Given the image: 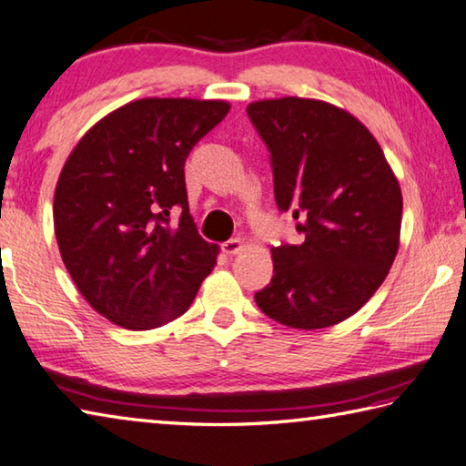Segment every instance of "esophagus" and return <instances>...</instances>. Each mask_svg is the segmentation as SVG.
<instances>
[{"mask_svg": "<svg viewBox=\"0 0 466 466\" xmlns=\"http://www.w3.org/2000/svg\"><path fill=\"white\" fill-rule=\"evenodd\" d=\"M221 248H223V251L227 253V256H237V253L243 249V241L239 239V237H235V239L225 241Z\"/></svg>", "mask_w": 466, "mask_h": 466, "instance_id": "1", "label": "esophagus"}]
</instances>
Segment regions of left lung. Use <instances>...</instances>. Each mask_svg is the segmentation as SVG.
Wrapping results in <instances>:
<instances>
[{"label": "left lung", "mask_w": 466, "mask_h": 466, "mask_svg": "<svg viewBox=\"0 0 466 466\" xmlns=\"http://www.w3.org/2000/svg\"><path fill=\"white\" fill-rule=\"evenodd\" d=\"M269 150L278 208L302 245L271 249L274 278L256 292L263 314L292 329L353 316L383 284L400 248L401 190L377 139L335 105L284 96L248 105Z\"/></svg>", "instance_id": "8db88e82"}]
</instances>
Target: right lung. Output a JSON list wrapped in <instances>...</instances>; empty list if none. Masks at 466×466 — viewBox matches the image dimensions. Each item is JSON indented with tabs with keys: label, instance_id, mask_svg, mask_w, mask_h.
I'll list each match as a JSON object with an SVG mask.
<instances>
[{
	"label": "right lung",
	"instance_id": "add662e5",
	"mask_svg": "<svg viewBox=\"0 0 466 466\" xmlns=\"http://www.w3.org/2000/svg\"><path fill=\"white\" fill-rule=\"evenodd\" d=\"M227 113L225 101L139 99L70 152L55 192L58 249L85 300L119 327L178 319L215 268L218 248L188 213L184 162Z\"/></svg>",
	"mask_w": 466,
	"mask_h": 466
}]
</instances>
